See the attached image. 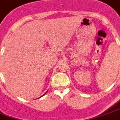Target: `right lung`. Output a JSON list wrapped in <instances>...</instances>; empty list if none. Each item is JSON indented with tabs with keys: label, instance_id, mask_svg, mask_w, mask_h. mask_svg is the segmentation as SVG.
I'll return each instance as SVG.
<instances>
[{
	"label": "right lung",
	"instance_id": "obj_1",
	"mask_svg": "<svg viewBox=\"0 0 120 120\" xmlns=\"http://www.w3.org/2000/svg\"><path fill=\"white\" fill-rule=\"evenodd\" d=\"M47 92H48V91H46V93H44V95H43L42 96H44V95H45V94H46V93H47ZM41 97H42V96H41Z\"/></svg>",
	"mask_w": 120,
	"mask_h": 120
}]
</instances>
